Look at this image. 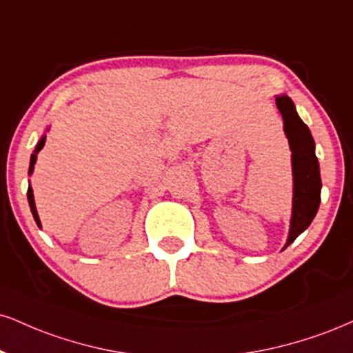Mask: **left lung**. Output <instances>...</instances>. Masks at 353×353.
Returning <instances> with one entry per match:
<instances>
[{
  "label": "left lung",
  "mask_w": 353,
  "mask_h": 353,
  "mask_svg": "<svg viewBox=\"0 0 353 353\" xmlns=\"http://www.w3.org/2000/svg\"><path fill=\"white\" fill-rule=\"evenodd\" d=\"M276 107L283 117V128L291 150L292 210L286 250L311 225L321 203V171L316 156V143L307 125L301 120L294 103L288 95H276Z\"/></svg>",
  "instance_id": "8db88e82"
}]
</instances>
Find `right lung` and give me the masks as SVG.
Returning <instances> with one entry per match:
<instances>
[{
	"mask_svg": "<svg viewBox=\"0 0 353 353\" xmlns=\"http://www.w3.org/2000/svg\"><path fill=\"white\" fill-rule=\"evenodd\" d=\"M46 144V134L41 136V139L37 141L36 144V150L31 154V161H29V176H31L32 171H34V164H36V159H37V152H39L42 148H44ZM28 201H29V207H31V212H32V217L36 220V223L41 227V220H39V215H37V209H36V202H34V194H32V188L29 185L28 188Z\"/></svg>",
	"mask_w": 353,
	"mask_h": 353,
	"instance_id": "1",
	"label": "right lung"
}]
</instances>
